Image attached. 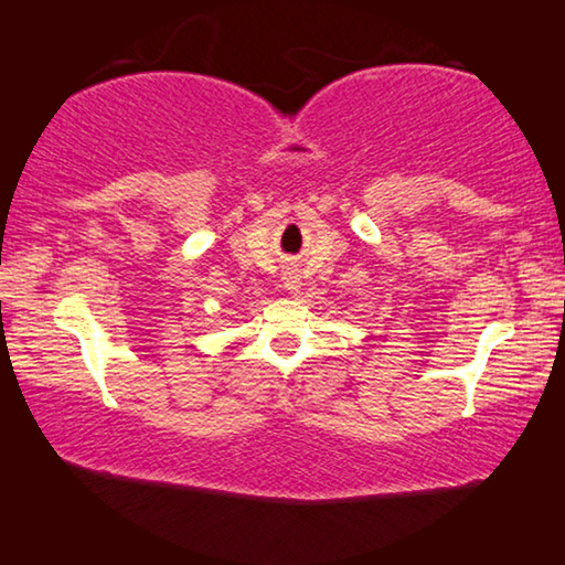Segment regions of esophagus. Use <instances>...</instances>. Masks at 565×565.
Wrapping results in <instances>:
<instances>
[{"label":"esophagus","instance_id":"obj_1","mask_svg":"<svg viewBox=\"0 0 565 565\" xmlns=\"http://www.w3.org/2000/svg\"><path fill=\"white\" fill-rule=\"evenodd\" d=\"M284 281H286V289H297V286H299V274L297 271H286Z\"/></svg>","mask_w":565,"mask_h":565}]
</instances>
